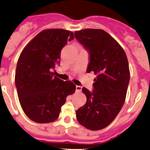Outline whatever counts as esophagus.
<instances>
[{"label":"esophagus","instance_id":"obj_1","mask_svg":"<svg viewBox=\"0 0 150 150\" xmlns=\"http://www.w3.org/2000/svg\"><path fill=\"white\" fill-rule=\"evenodd\" d=\"M82 86L79 85H76V92H81L82 91Z\"/></svg>","mask_w":150,"mask_h":150}]
</instances>
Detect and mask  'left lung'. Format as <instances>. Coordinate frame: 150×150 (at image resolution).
<instances>
[{
	"label": "left lung",
	"instance_id": "obj_1",
	"mask_svg": "<svg viewBox=\"0 0 150 150\" xmlns=\"http://www.w3.org/2000/svg\"><path fill=\"white\" fill-rule=\"evenodd\" d=\"M74 35L89 52L87 72L96 76L93 92L82 88L87 102L76 111V119L87 129L99 130L115 119L125 102L129 82L127 57L119 42L104 30L86 28Z\"/></svg>",
	"mask_w": 150,
	"mask_h": 150
}]
</instances>
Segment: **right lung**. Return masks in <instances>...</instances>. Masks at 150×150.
Listing matches in <instances>:
<instances>
[{
	"label": "right lung",
	"mask_w": 150,
	"mask_h": 150,
	"mask_svg": "<svg viewBox=\"0 0 150 150\" xmlns=\"http://www.w3.org/2000/svg\"><path fill=\"white\" fill-rule=\"evenodd\" d=\"M74 38V33L68 30H43L25 45L20 55L15 85L21 108L33 122H54L67 96L75 92L76 85L73 82L61 80L54 73L60 63L61 50Z\"/></svg>",
	"instance_id": "1"
}]
</instances>
